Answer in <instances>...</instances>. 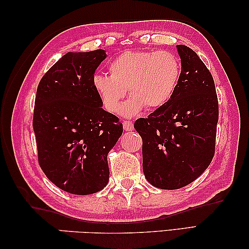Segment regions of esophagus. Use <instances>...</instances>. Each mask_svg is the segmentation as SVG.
Segmentation results:
<instances>
[{
    "instance_id": "1",
    "label": "esophagus",
    "mask_w": 249,
    "mask_h": 249,
    "mask_svg": "<svg viewBox=\"0 0 249 249\" xmlns=\"http://www.w3.org/2000/svg\"><path fill=\"white\" fill-rule=\"evenodd\" d=\"M122 124H124V129L125 131H131L133 129V124L131 121H124Z\"/></svg>"
}]
</instances>
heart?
Masks as SVG:
<instances>
[{"mask_svg": "<svg viewBox=\"0 0 249 249\" xmlns=\"http://www.w3.org/2000/svg\"><path fill=\"white\" fill-rule=\"evenodd\" d=\"M110 75L97 72L92 76V87L104 108L117 112L121 100L131 97L122 105L120 112L133 117L145 107L162 108L174 95L181 77V62L171 52L125 51L108 65Z\"/></svg>", "mask_w": 249, "mask_h": 249, "instance_id": "1", "label": "heart"}]
</instances>
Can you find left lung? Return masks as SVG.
<instances>
[{"label": "left lung", "instance_id": "obj_1", "mask_svg": "<svg viewBox=\"0 0 249 249\" xmlns=\"http://www.w3.org/2000/svg\"><path fill=\"white\" fill-rule=\"evenodd\" d=\"M181 77L174 95L134 129L142 138L146 180L162 190L185 186L209 168L215 153L218 100L214 79L196 53L177 45Z\"/></svg>", "mask_w": 249, "mask_h": 249}]
</instances>
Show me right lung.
<instances>
[{"mask_svg":"<svg viewBox=\"0 0 249 249\" xmlns=\"http://www.w3.org/2000/svg\"><path fill=\"white\" fill-rule=\"evenodd\" d=\"M104 50L65 54L40 79L33 129L43 172L65 192L97 193L109 181L108 153L124 132L103 109L91 78Z\"/></svg>","mask_w":249,"mask_h":249,"instance_id":"right-lung-1","label":"right lung"}]
</instances>
